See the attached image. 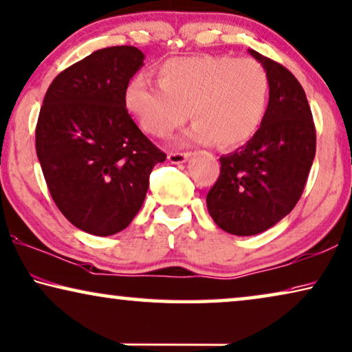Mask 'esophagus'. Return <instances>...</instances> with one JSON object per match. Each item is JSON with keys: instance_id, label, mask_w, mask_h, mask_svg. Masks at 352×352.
<instances>
[{"instance_id": "esophagus-1", "label": "esophagus", "mask_w": 352, "mask_h": 352, "mask_svg": "<svg viewBox=\"0 0 352 352\" xmlns=\"http://www.w3.org/2000/svg\"><path fill=\"white\" fill-rule=\"evenodd\" d=\"M188 156H189V153H185V152H170L169 155H167V160L174 164H182L188 160Z\"/></svg>"}]
</instances>
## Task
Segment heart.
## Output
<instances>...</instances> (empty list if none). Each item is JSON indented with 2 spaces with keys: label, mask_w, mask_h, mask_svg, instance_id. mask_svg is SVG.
<instances>
[{
  "label": "heart",
  "mask_w": 352,
  "mask_h": 352,
  "mask_svg": "<svg viewBox=\"0 0 352 352\" xmlns=\"http://www.w3.org/2000/svg\"><path fill=\"white\" fill-rule=\"evenodd\" d=\"M125 106L142 131L169 136L196 120L189 139L222 148L248 142L265 119L270 75L252 58L199 54L174 58L160 67V85L136 75L125 87Z\"/></svg>",
  "instance_id": "obj_1"
}]
</instances>
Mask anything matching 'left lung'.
<instances>
[{"mask_svg":"<svg viewBox=\"0 0 352 352\" xmlns=\"http://www.w3.org/2000/svg\"><path fill=\"white\" fill-rule=\"evenodd\" d=\"M270 75L265 119L248 144L221 156V174L206 194L217 227L252 236L276 226L294 208L316 150L314 117L292 72L249 50Z\"/></svg>","mask_w":352,"mask_h":352,"instance_id":"left-lung-1","label":"left lung"}]
</instances>
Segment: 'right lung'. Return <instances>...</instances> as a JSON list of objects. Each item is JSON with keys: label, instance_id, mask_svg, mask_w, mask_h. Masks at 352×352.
Listing matches in <instances>:
<instances>
[{"label": "right lung", "instance_id": "add662e5", "mask_svg": "<svg viewBox=\"0 0 352 352\" xmlns=\"http://www.w3.org/2000/svg\"><path fill=\"white\" fill-rule=\"evenodd\" d=\"M144 65L136 47L94 52L54 78L36 126V152L54 204L97 236L124 230L141 210L166 153L139 130L125 87Z\"/></svg>", "mask_w": 352, "mask_h": 352}]
</instances>
